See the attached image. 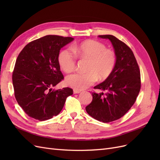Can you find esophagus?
Instances as JSON below:
<instances>
[{
    "label": "esophagus",
    "mask_w": 160,
    "mask_h": 160,
    "mask_svg": "<svg viewBox=\"0 0 160 160\" xmlns=\"http://www.w3.org/2000/svg\"><path fill=\"white\" fill-rule=\"evenodd\" d=\"M81 93V91L77 90V89H73V93L77 94V93Z\"/></svg>",
    "instance_id": "34e87169"
}]
</instances>
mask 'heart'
<instances>
[{
    "label": "heart",
    "instance_id": "1",
    "mask_svg": "<svg viewBox=\"0 0 160 160\" xmlns=\"http://www.w3.org/2000/svg\"><path fill=\"white\" fill-rule=\"evenodd\" d=\"M71 50H62L59 57V63L65 72L75 69L77 58L88 59L89 62L86 72H76L66 77L67 85L75 89L83 90L93 85L98 79L105 80L111 75L116 65V55L110 49H106L102 42L88 40L78 45L71 46Z\"/></svg>",
    "mask_w": 160,
    "mask_h": 160
}]
</instances>
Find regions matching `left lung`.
I'll return each mask as SVG.
<instances>
[{"instance_id":"obj_1","label":"left lung","mask_w":160,"mask_h":160,"mask_svg":"<svg viewBox=\"0 0 160 160\" xmlns=\"http://www.w3.org/2000/svg\"><path fill=\"white\" fill-rule=\"evenodd\" d=\"M109 39L116 55V65L112 73L95 89L107 93H92L93 100L85 108L92 118L109 123L117 120L126 113L134 104L141 88L139 66L130 48L111 35H99Z\"/></svg>"}]
</instances>
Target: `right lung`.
<instances>
[{
  "label": "right lung",
  "instance_id": "right-lung-1",
  "mask_svg": "<svg viewBox=\"0 0 160 160\" xmlns=\"http://www.w3.org/2000/svg\"><path fill=\"white\" fill-rule=\"evenodd\" d=\"M72 37L47 35L27 44L17 57L12 73L14 96L31 118L45 121L59 114L72 89L52 90L63 79L58 60Z\"/></svg>",
  "mask_w": 160,
  "mask_h": 160
}]
</instances>
